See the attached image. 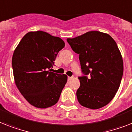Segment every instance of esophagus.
<instances>
[{
    "mask_svg": "<svg viewBox=\"0 0 132 132\" xmlns=\"http://www.w3.org/2000/svg\"><path fill=\"white\" fill-rule=\"evenodd\" d=\"M73 78V77H69V76H68V80H70V79H71Z\"/></svg>",
    "mask_w": 132,
    "mask_h": 132,
    "instance_id": "1",
    "label": "esophagus"
}]
</instances>
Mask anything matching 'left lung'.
<instances>
[{"instance_id":"8db88e82","label":"left lung","mask_w":132,"mask_h":132,"mask_svg":"<svg viewBox=\"0 0 132 132\" xmlns=\"http://www.w3.org/2000/svg\"><path fill=\"white\" fill-rule=\"evenodd\" d=\"M67 41L79 54L84 75L78 78V102L91 109L103 107L114 98L123 73L122 56L116 42L109 34L98 31H88Z\"/></svg>"}]
</instances>
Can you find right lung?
Here are the masks:
<instances>
[{"label": "right lung", "instance_id": "obj_1", "mask_svg": "<svg viewBox=\"0 0 132 132\" xmlns=\"http://www.w3.org/2000/svg\"><path fill=\"white\" fill-rule=\"evenodd\" d=\"M65 47L59 37L42 31L26 34L14 51L12 67L18 90L29 104L45 109L56 104L67 81L50 69Z\"/></svg>", "mask_w": 132, "mask_h": 132}]
</instances>
